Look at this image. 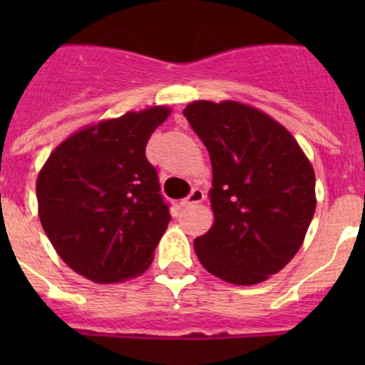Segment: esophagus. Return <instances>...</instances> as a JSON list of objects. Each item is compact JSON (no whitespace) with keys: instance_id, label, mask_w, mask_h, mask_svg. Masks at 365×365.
I'll list each match as a JSON object with an SVG mask.
<instances>
[{"instance_id":"1","label":"esophagus","mask_w":365,"mask_h":365,"mask_svg":"<svg viewBox=\"0 0 365 365\" xmlns=\"http://www.w3.org/2000/svg\"><path fill=\"white\" fill-rule=\"evenodd\" d=\"M205 197H206V196H205L203 190L197 189V187H196V189L190 190V194L185 197V200L182 201V205H183V206H192V205H197V203H203Z\"/></svg>"}]
</instances>
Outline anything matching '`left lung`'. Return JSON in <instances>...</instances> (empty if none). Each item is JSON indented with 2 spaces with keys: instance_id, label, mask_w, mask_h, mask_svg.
Here are the masks:
<instances>
[{
  "instance_id": "obj_1",
  "label": "left lung",
  "mask_w": 365,
  "mask_h": 365,
  "mask_svg": "<svg viewBox=\"0 0 365 365\" xmlns=\"http://www.w3.org/2000/svg\"><path fill=\"white\" fill-rule=\"evenodd\" d=\"M183 116L210 153L212 230L194 240L201 264L249 286L286 267L316 210L314 171L292 134L251 106L197 101Z\"/></svg>"
}]
</instances>
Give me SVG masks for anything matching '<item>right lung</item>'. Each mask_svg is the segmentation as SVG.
Wrapping results in <instances>:
<instances>
[{"label": "right lung", "instance_id": "right-lung-1", "mask_svg": "<svg viewBox=\"0 0 365 365\" xmlns=\"http://www.w3.org/2000/svg\"><path fill=\"white\" fill-rule=\"evenodd\" d=\"M168 108L127 113L61 143L36 180L38 215L61 259L101 284L143 274L168 227L146 143Z\"/></svg>", "mask_w": 365, "mask_h": 365}]
</instances>
